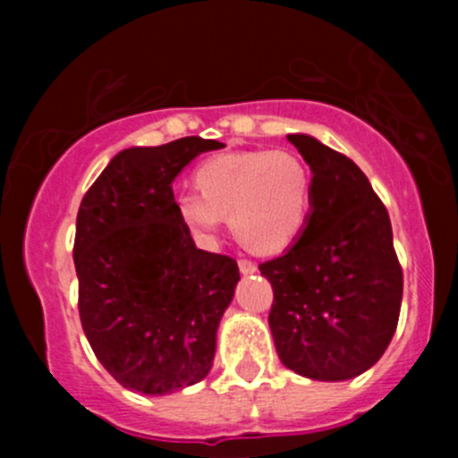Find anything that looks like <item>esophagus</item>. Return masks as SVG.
<instances>
[{"label": "esophagus", "mask_w": 458, "mask_h": 458, "mask_svg": "<svg viewBox=\"0 0 458 458\" xmlns=\"http://www.w3.org/2000/svg\"><path fill=\"white\" fill-rule=\"evenodd\" d=\"M239 270H242V275H252V272H257V263L250 259H239Z\"/></svg>", "instance_id": "esophagus-1"}]
</instances>
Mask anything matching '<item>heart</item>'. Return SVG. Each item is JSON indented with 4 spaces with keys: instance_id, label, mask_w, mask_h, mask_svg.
Here are the masks:
<instances>
[{
    "instance_id": "heart-1",
    "label": "heart",
    "mask_w": 458,
    "mask_h": 458,
    "mask_svg": "<svg viewBox=\"0 0 458 458\" xmlns=\"http://www.w3.org/2000/svg\"><path fill=\"white\" fill-rule=\"evenodd\" d=\"M197 192L174 199V212L197 242L210 243L230 215L234 233L261 252H281L306 230L312 174L290 150L225 152L203 161Z\"/></svg>"
}]
</instances>
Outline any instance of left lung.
Segmentation results:
<instances>
[{
    "label": "left lung",
    "instance_id": "left-lung-1",
    "mask_svg": "<svg viewBox=\"0 0 458 458\" xmlns=\"http://www.w3.org/2000/svg\"><path fill=\"white\" fill-rule=\"evenodd\" d=\"M312 170L301 237L259 270L272 284V339L281 363L315 381L359 377L399 323L403 272L383 201L352 159L310 135H288Z\"/></svg>",
    "mask_w": 458,
    "mask_h": 458
}]
</instances>
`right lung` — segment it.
I'll use <instances>...</instances> for the list:
<instances>
[{
	"label": "right lung",
	"instance_id": "add662e5",
	"mask_svg": "<svg viewBox=\"0 0 458 458\" xmlns=\"http://www.w3.org/2000/svg\"><path fill=\"white\" fill-rule=\"evenodd\" d=\"M219 141L183 137L114 155L81 199L72 259L92 352L123 387L170 394L212 368L237 261L199 250L174 212L173 182Z\"/></svg>",
	"mask_w": 458,
	"mask_h": 458
}]
</instances>
